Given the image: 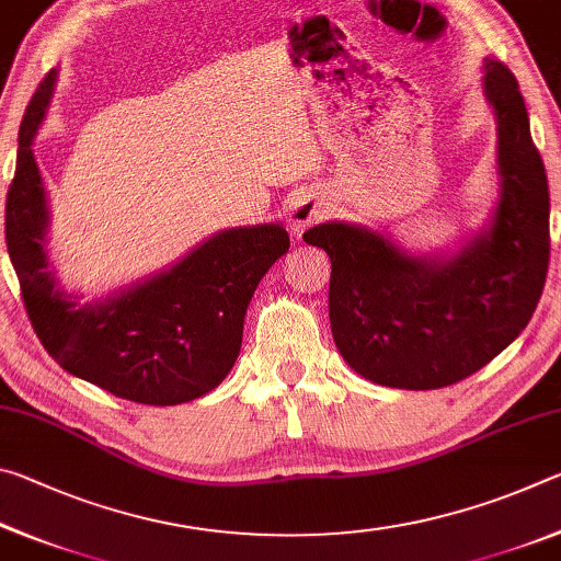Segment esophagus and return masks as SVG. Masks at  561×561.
<instances>
[{
  "instance_id": "1",
  "label": "esophagus",
  "mask_w": 561,
  "mask_h": 561,
  "mask_svg": "<svg viewBox=\"0 0 561 561\" xmlns=\"http://www.w3.org/2000/svg\"><path fill=\"white\" fill-rule=\"evenodd\" d=\"M324 215V203L314 201V197H299V201L289 207V230L299 237L304 234V230H309L311 225H317Z\"/></svg>"
}]
</instances>
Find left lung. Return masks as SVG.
I'll list each match as a JSON object with an SVG mask.
<instances>
[{"instance_id": "obj_1", "label": "left lung", "mask_w": 561, "mask_h": 561, "mask_svg": "<svg viewBox=\"0 0 561 561\" xmlns=\"http://www.w3.org/2000/svg\"><path fill=\"white\" fill-rule=\"evenodd\" d=\"M497 116L502 195L495 220L450 260L408 257L364 227L304 232L331 260V334L368 381L431 391L488 366L529 324L549 267V185L515 73L485 61Z\"/></svg>"}]
</instances>
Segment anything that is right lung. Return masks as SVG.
I'll use <instances>...</instances> for the list:
<instances>
[{
	"label": "right lung",
	"instance_id": "obj_1",
	"mask_svg": "<svg viewBox=\"0 0 561 561\" xmlns=\"http://www.w3.org/2000/svg\"><path fill=\"white\" fill-rule=\"evenodd\" d=\"M44 76L19 126L7 193V252L42 346L64 371L146 405L195 401L222 383L242 346L244 311L267 270L289 250L279 225L225 230L138 287L79 307L46 270V195L32 138L49 106Z\"/></svg>",
	"mask_w": 561,
	"mask_h": 561
}]
</instances>
